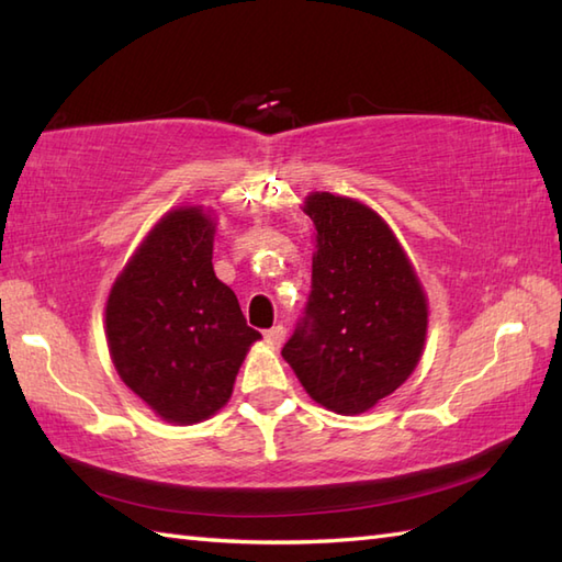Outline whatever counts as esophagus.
<instances>
[{
    "mask_svg": "<svg viewBox=\"0 0 562 562\" xmlns=\"http://www.w3.org/2000/svg\"><path fill=\"white\" fill-rule=\"evenodd\" d=\"M266 340L270 345H282L284 342V328L282 326H272L270 330H266Z\"/></svg>",
    "mask_w": 562,
    "mask_h": 562,
    "instance_id": "34e87169",
    "label": "esophagus"
}]
</instances>
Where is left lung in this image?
Listing matches in <instances>:
<instances>
[{"label": "left lung", "instance_id": "1", "mask_svg": "<svg viewBox=\"0 0 562 562\" xmlns=\"http://www.w3.org/2000/svg\"><path fill=\"white\" fill-rule=\"evenodd\" d=\"M316 229L306 316L282 348L324 408L360 415L405 384L427 338V294L396 234L364 202L312 193Z\"/></svg>", "mask_w": 562, "mask_h": 562}]
</instances>
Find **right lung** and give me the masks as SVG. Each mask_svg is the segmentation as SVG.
Segmentation results:
<instances>
[{"label": "right lung", "instance_id": "1", "mask_svg": "<svg viewBox=\"0 0 562 562\" xmlns=\"http://www.w3.org/2000/svg\"><path fill=\"white\" fill-rule=\"evenodd\" d=\"M212 210L183 205L151 226L105 302L117 376L171 425H195L232 398L238 367L260 333L214 274Z\"/></svg>", "mask_w": 562, "mask_h": 562}]
</instances>
